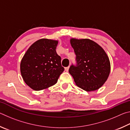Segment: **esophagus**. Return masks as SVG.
<instances>
[{
    "label": "esophagus",
    "mask_w": 130,
    "mask_h": 130,
    "mask_svg": "<svg viewBox=\"0 0 130 130\" xmlns=\"http://www.w3.org/2000/svg\"><path fill=\"white\" fill-rule=\"evenodd\" d=\"M69 67H66L65 68V70L66 72H68V70H69Z\"/></svg>",
    "instance_id": "obj_1"
}]
</instances>
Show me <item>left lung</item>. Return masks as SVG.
Instances as JSON below:
<instances>
[{
  "instance_id": "1",
  "label": "left lung",
  "mask_w": 130,
  "mask_h": 130,
  "mask_svg": "<svg viewBox=\"0 0 130 130\" xmlns=\"http://www.w3.org/2000/svg\"><path fill=\"white\" fill-rule=\"evenodd\" d=\"M76 55V67L71 65L69 72L77 86L85 91L99 89L107 81L111 70L108 57L104 50L89 39H70Z\"/></svg>"
}]
</instances>
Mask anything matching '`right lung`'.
<instances>
[{
    "label": "right lung",
    "instance_id": "right-lung-1",
    "mask_svg": "<svg viewBox=\"0 0 130 130\" xmlns=\"http://www.w3.org/2000/svg\"><path fill=\"white\" fill-rule=\"evenodd\" d=\"M58 41L42 38L30 46L22 59L20 69L24 81L35 91L56 84L64 70L56 51Z\"/></svg>",
    "mask_w": 130,
    "mask_h": 130
}]
</instances>
